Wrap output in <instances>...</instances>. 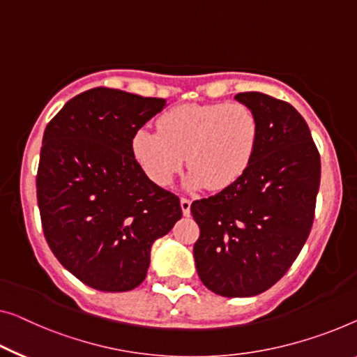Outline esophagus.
<instances>
[{
    "label": "esophagus",
    "instance_id": "esophagus-1",
    "mask_svg": "<svg viewBox=\"0 0 357 357\" xmlns=\"http://www.w3.org/2000/svg\"><path fill=\"white\" fill-rule=\"evenodd\" d=\"M179 204H181V210H183L184 216H189L190 215V200L189 199H181Z\"/></svg>",
    "mask_w": 357,
    "mask_h": 357
}]
</instances>
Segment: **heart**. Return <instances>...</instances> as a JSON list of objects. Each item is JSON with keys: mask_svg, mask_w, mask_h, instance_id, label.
I'll use <instances>...</instances> for the list:
<instances>
[{"mask_svg": "<svg viewBox=\"0 0 357 357\" xmlns=\"http://www.w3.org/2000/svg\"><path fill=\"white\" fill-rule=\"evenodd\" d=\"M158 131L142 126L131 152L149 179L172 184L188 160L184 185L221 190L237 183L253 160L259 139L255 112L241 102L183 104L158 119Z\"/></svg>", "mask_w": 357, "mask_h": 357, "instance_id": "1", "label": "heart"}]
</instances>
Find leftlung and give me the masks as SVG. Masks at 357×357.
Masks as SVG:
<instances>
[{
  "label": "left lung",
  "instance_id": "obj_1",
  "mask_svg": "<svg viewBox=\"0 0 357 357\" xmlns=\"http://www.w3.org/2000/svg\"><path fill=\"white\" fill-rule=\"evenodd\" d=\"M236 100L257 115L259 139L243 176L190 211L200 227L197 274L213 294L247 298L271 289L310 236L321 158L306 121L289 102L263 93Z\"/></svg>",
  "mask_w": 357,
  "mask_h": 357
}]
</instances>
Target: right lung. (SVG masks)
<instances>
[{
  "mask_svg": "<svg viewBox=\"0 0 357 357\" xmlns=\"http://www.w3.org/2000/svg\"><path fill=\"white\" fill-rule=\"evenodd\" d=\"M167 100L94 88L68 100L43 136L36 197L47 245L100 291L146 279L152 243L183 216L179 199L147 178L131 137Z\"/></svg>",
  "mask_w": 357,
  "mask_h": 357,
  "instance_id": "add662e5",
  "label": "right lung"
}]
</instances>
